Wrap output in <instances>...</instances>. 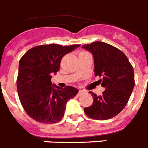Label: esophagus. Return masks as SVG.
<instances>
[{
  "mask_svg": "<svg viewBox=\"0 0 148 148\" xmlns=\"http://www.w3.org/2000/svg\"><path fill=\"white\" fill-rule=\"evenodd\" d=\"M84 93V90H78V95L79 96V95H82V94Z\"/></svg>",
  "mask_w": 148,
  "mask_h": 148,
  "instance_id": "esophagus-1",
  "label": "esophagus"
}]
</instances>
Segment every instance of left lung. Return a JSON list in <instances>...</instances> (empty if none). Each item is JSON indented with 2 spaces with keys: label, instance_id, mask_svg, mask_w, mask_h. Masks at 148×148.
<instances>
[{
  "label": "left lung",
  "instance_id": "obj_1",
  "mask_svg": "<svg viewBox=\"0 0 148 148\" xmlns=\"http://www.w3.org/2000/svg\"><path fill=\"white\" fill-rule=\"evenodd\" d=\"M94 58L95 76L105 90L101 95L89 92L93 102L84 111L88 117L96 120L113 118L122 110L130 99L135 85L133 66L122 51L101 41L82 46Z\"/></svg>",
  "mask_w": 148,
  "mask_h": 148
}]
</instances>
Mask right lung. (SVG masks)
Returning a JSON list of instances; mask_svg holds the SVG:
<instances>
[{"mask_svg":"<svg viewBox=\"0 0 148 148\" xmlns=\"http://www.w3.org/2000/svg\"><path fill=\"white\" fill-rule=\"evenodd\" d=\"M80 44H44L29 49L19 61L17 88L26 113L43 124H54L64 116L67 101L78 93L76 88L53 85V73L59 70L62 58Z\"/></svg>","mask_w":148,"mask_h":148,"instance_id":"add662e5","label":"right lung"}]
</instances>
